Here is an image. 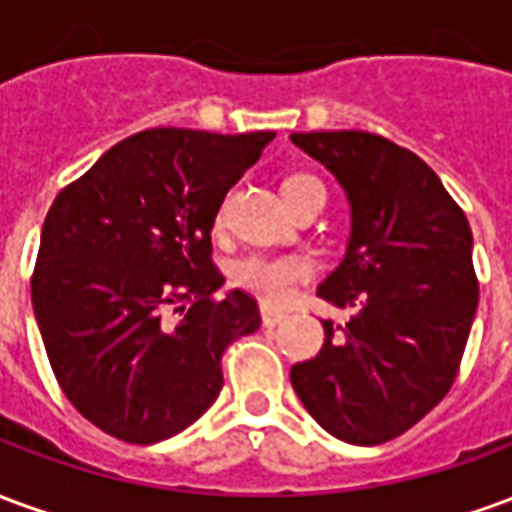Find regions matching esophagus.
<instances>
[{
  "instance_id": "1",
  "label": "esophagus",
  "mask_w": 512,
  "mask_h": 512,
  "mask_svg": "<svg viewBox=\"0 0 512 512\" xmlns=\"http://www.w3.org/2000/svg\"><path fill=\"white\" fill-rule=\"evenodd\" d=\"M260 318H263V326H277V323H282V318H285V312L274 310V307H263Z\"/></svg>"
}]
</instances>
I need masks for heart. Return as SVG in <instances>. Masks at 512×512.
Instances as JSON below:
<instances>
[{
	"mask_svg": "<svg viewBox=\"0 0 512 512\" xmlns=\"http://www.w3.org/2000/svg\"><path fill=\"white\" fill-rule=\"evenodd\" d=\"M310 189H323L312 175H293L285 180V200L288 205L299 194ZM312 277L310 257L304 255H249L238 260L233 266V279L238 288L252 293L255 299L266 304H285L293 296L299 282H307Z\"/></svg>",
	"mask_w": 512,
	"mask_h": 512,
	"instance_id": "obj_1",
	"label": "heart"
}]
</instances>
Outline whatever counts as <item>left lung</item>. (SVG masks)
<instances>
[{
	"instance_id": "1",
	"label": "left lung",
	"mask_w": 512,
	"mask_h": 512,
	"mask_svg": "<svg viewBox=\"0 0 512 512\" xmlns=\"http://www.w3.org/2000/svg\"><path fill=\"white\" fill-rule=\"evenodd\" d=\"M290 142L345 191L351 235L318 296L354 310L345 326L323 321L321 354L293 365L290 384L332 436L384 444L455 381L480 299L472 227L439 175L384 136L312 131Z\"/></svg>"
}]
</instances>
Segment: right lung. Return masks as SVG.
Wrapping results in <instances>:
<instances>
[{
  "label": "right lung",
  "instance_id": "obj_1",
  "mask_svg": "<svg viewBox=\"0 0 512 512\" xmlns=\"http://www.w3.org/2000/svg\"><path fill=\"white\" fill-rule=\"evenodd\" d=\"M274 136L150 128L106 150L46 213L35 321L65 397L109 436L156 444L189 428L222 392L224 348L260 329L249 293L213 299L224 277L211 230Z\"/></svg>",
  "mask_w": 512,
  "mask_h": 512
}]
</instances>
